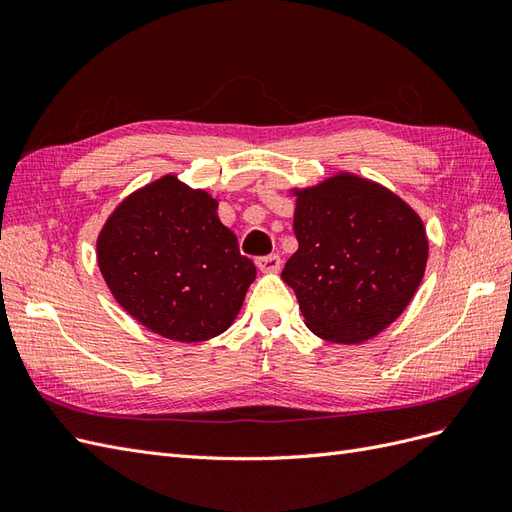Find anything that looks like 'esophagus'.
<instances>
[{"mask_svg":"<svg viewBox=\"0 0 512 512\" xmlns=\"http://www.w3.org/2000/svg\"><path fill=\"white\" fill-rule=\"evenodd\" d=\"M256 265L262 273H277L282 267V258L277 254H271V256H262L256 260Z\"/></svg>","mask_w":512,"mask_h":512,"instance_id":"1","label":"esophagus"}]
</instances>
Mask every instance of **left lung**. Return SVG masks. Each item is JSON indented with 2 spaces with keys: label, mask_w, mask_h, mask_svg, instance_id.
I'll return each mask as SVG.
<instances>
[{
  "label": "left lung",
  "mask_w": 512,
  "mask_h": 512,
  "mask_svg": "<svg viewBox=\"0 0 512 512\" xmlns=\"http://www.w3.org/2000/svg\"><path fill=\"white\" fill-rule=\"evenodd\" d=\"M294 196V235L282 280L307 329L335 344H363L404 314L423 282L429 239L404 198L337 170Z\"/></svg>",
  "instance_id": "obj_1"
}]
</instances>
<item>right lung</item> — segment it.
Returning <instances> with one entry per match:
<instances>
[{"instance_id":"add662e5","label":"right lung","mask_w":512,"mask_h":512,"mask_svg":"<svg viewBox=\"0 0 512 512\" xmlns=\"http://www.w3.org/2000/svg\"><path fill=\"white\" fill-rule=\"evenodd\" d=\"M218 207L207 190L168 173L123 198L98 235V267L115 301L170 342L224 333L256 280Z\"/></svg>"}]
</instances>
